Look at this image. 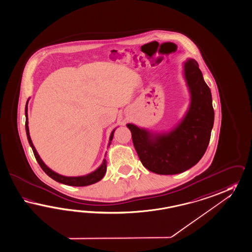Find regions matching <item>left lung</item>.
Returning <instances> with one entry per match:
<instances>
[{"label": "left lung", "instance_id": "obj_1", "mask_svg": "<svg viewBox=\"0 0 252 252\" xmlns=\"http://www.w3.org/2000/svg\"><path fill=\"white\" fill-rule=\"evenodd\" d=\"M184 77L190 105L174 128L153 132L127 124L143 166L155 174H180L193 167L205 155L210 141L215 117L212 95L194 59L188 58L184 63Z\"/></svg>", "mask_w": 252, "mask_h": 252}]
</instances>
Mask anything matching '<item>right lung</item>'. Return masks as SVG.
Returning <instances> with one entry per match:
<instances>
[{
	"label": "right lung",
	"instance_id": "1",
	"mask_svg": "<svg viewBox=\"0 0 252 252\" xmlns=\"http://www.w3.org/2000/svg\"><path fill=\"white\" fill-rule=\"evenodd\" d=\"M28 100L29 98L27 99V102L26 105V135H27V139H28V142L29 144L32 148V152H33V155L34 157L36 159V161L39 163V165L41 166V168L43 169V171L45 172V174H47L49 177H51L52 179H54L55 181H57L58 183H61V184H64V185H67V186H72V187H86V186H90L92 184H95L98 181L101 180L103 178L104 175L106 174V171H107V161L106 159L104 158L102 163L100 164L99 167H97L94 172H92L91 174H86V175H82V176H65V175H62V174H58L56 172H54L53 170H51L50 168L48 167L46 164H45L44 161H42V159L40 158L38 153L36 152V150L34 148L33 144H32V140H31V137H30V133H29V128H28V114H27V110H28ZM115 129H113L111 131L110 136V142L108 144V147H110V143L111 141L113 139V133L115 131ZM106 156V155H105Z\"/></svg>",
	"mask_w": 252,
	"mask_h": 252
}]
</instances>
